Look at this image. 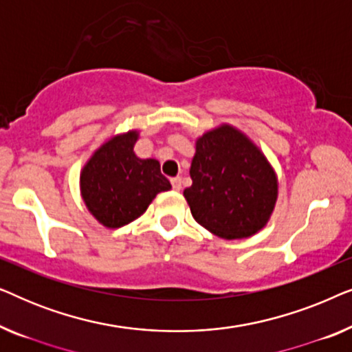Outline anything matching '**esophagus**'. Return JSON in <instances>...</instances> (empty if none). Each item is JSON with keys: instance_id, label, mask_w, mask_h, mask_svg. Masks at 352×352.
<instances>
[{"instance_id": "obj_1", "label": "esophagus", "mask_w": 352, "mask_h": 352, "mask_svg": "<svg viewBox=\"0 0 352 352\" xmlns=\"http://www.w3.org/2000/svg\"><path fill=\"white\" fill-rule=\"evenodd\" d=\"M171 186H173V189H175V190H181L182 189V179H181V177L179 176L173 177Z\"/></svg>"}]
</instances>
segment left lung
<instances>
[{"mask_svg": "<svg viewBox=\"0 0 352 352\" xmlns=\"http://www.w3.org/2000/svg\"><path fill=\"white\" fill-rule=\"evenodd\" d=\"M184 190L192 216L211 234L245 239L266 226L277 200V177L261 151L229 124L197 139Z\"/></svg>", "mask_w": 352, "mask_h": 352, "instance_id": "left-lung-1", "label": "left lung"}]
</instances>
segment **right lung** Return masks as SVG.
Returning <instances> with one entry per match:
<instances>
[{"label": "right lung", "mask_w": 352, "mask_h": 352, "mask_svg": "<svg viewBox=\"0 0 352 352\" xmlns=\"http://www.w3.org/2000/svg\"><path fill=\"white\" fill-rule=\"evenodd\" d=\"M138 131L115 136L94 152L80 176L81 195L91 214L117 229L139 218L158 192L171 189L160 163L136 157Z\"/></svg>", "instance_id": "right-lung-1"}]
</instances>
